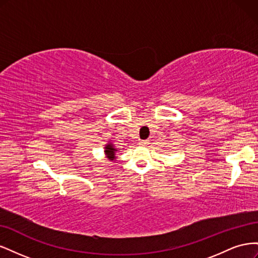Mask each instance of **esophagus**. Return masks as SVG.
Segmentation results:
<instances>
[{
	"label": "esophagus",
	"instance_id": "obj_1",
	"mask_svg": "<svg viewBox=\"0 0 258 258\" xmlns=\"http://www.w3.org/2000/svg\"><path fill=\"white\" fill-rule=\"evenodd\" d=\"M148 143H150V141H148V140H141V141L139 142L140 145H147Z\"/></svg>",
	"mask_w": 258,
	"mask_h": 258
}]
</instances>
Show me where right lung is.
<instances>
[{"label":"right lung","instance_id":"add662e5","mask_svg":"<svg viewBox=\"0 0 258 258\" xmlns=\"http://www.w3.org/2000/svg\"><path fill=\"white\" fill-rule=\"evenodd\" d=\"M115 152H116V150L113 147V145H111V144L106 145V147H105V154H106L108 159L114 160L116 158L115 157Z\"/></svg>","mask_w":258,"mask_h":258}]
</instances>
